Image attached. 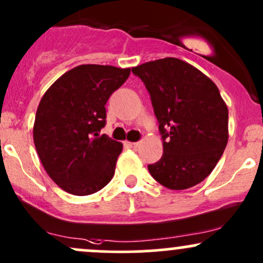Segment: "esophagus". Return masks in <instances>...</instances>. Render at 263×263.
Listing matches in <instances>:
<instances>
[{
  "label": "esophagus",
  "mask_w": 263,
  "mask_h": 263,
  "mask_svg": "<svg viewBox=\"0 0 263 263\" xmlns=\"http://www.w3.org/2000/svg\"><path fill=\"white\" fill-rule=\"evenodd\" d=\"M126 145L132 149H138L139 148V143H132V142H126Z\"/></svg>",
  "instance_id": "esophagus-1"
}]
</instances>
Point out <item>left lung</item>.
<instances>
[{"instance_id": "8db88e82", "label": "left lung", "mask_w": 263, "mask_h": 263, "mask_svg": "<svg viewBox=\"0 0 263 263\" xmlns=\"http://www.w3.org/2000/svg\"><path fill=\"white\" fill-rule=\"evenodd\" d=\"M151 95L163 138V157L148 165L164 187L182 191L211 174L228 142V109L218 87L176 58L132 67Z\"/></svg>"}]
</instances>
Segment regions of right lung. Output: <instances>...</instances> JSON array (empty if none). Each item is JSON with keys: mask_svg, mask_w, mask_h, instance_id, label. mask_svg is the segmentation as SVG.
<instances>
[{"mask_svg": "<svg viewBox=\"0 0 263 263\" xmlns=\"http://www.w3.org/2000/svg\"><path fill=\"white\" fill-rule=\"evenodd\" d=\"M130 69L80 65L65 72L39 104L33 143L45 171L65 192L89 196L111 180L123 144L100 134L105 104Z\"/></svg>", "mask_w": 263, "mask_h": 263, "instance_id": "add662e5", "label": "right lung"}]
</instances>
